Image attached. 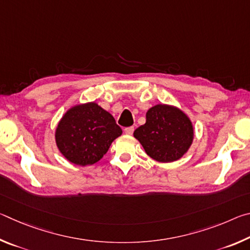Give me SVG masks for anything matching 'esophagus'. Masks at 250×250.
I'll list each match as a JSON object with an SVG mask.
<instances>
[{
	"mask_svg": "<svg viewBox=\"0 0 250 250\" xmlns=\"http://www.w3.org/2000/svg\"><path fill=\"white\" fill-rule=\"evenodd\" d=\"M133 131H134L133 126H129V128H125V133L128 134V135H131V134L133 133Z\"/></svg>",
	"mask_w": 250,
	"mask_h": 250,
	"instance_id": "1",
	"label": "esophagus"
}]
</instances>
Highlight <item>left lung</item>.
Returning <instances> with one entry per match:
<instances>
[{"mask_svg": "<svg viewBox=\"0 0 250 250\" xmlns=\"http://www.w3.org/2000/svg\"><path fill=\"white\" fill-rule=\"evenodd\" d=\"M146 118V124L134 131L133 137L150 158L170 163L189 150L194 140V126L183 110L159 104L147 110Z\"/></svg>", "mask_w": 250, "mask_h": 250, "instance_id": "8db88e82", "label": "left lung"}]
</instances>
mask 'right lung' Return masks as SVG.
<instances>
[{
  "label": "right lung",
  "mask_w": 250,
  "mask_h": 250,
  "mask_svg": "<svg viewBox=\"0 0 250 250\" xmlns=\"http://www.w3.org/2000/svg\"><path fill=\"white\" fill-rule=\"evenodd\" d=\"M121 134L115 118L90 101L75 104L62 115L55 130V142L67 161L86 167L98 162Z\"/></svg>",
  "instance_id": "add662e5"
}]
</instances>
